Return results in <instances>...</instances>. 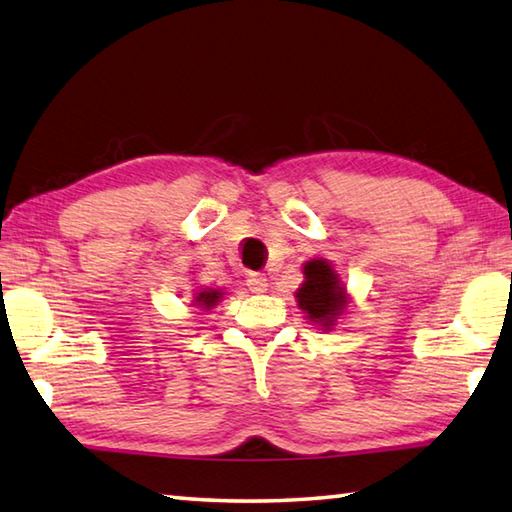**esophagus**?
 Returning a JSON list of instances; mask_svg holds the SVG:
<instances>
[{"instance_id": "34e87169", "label": "esophagus", "mask_w": 512, "mask_h": 512, "mask_svg": "<svg viewBox=\"0 0 512 512\" xmlns=\"http://www.w3.org/2000/svg\"><path fill=\"white\" fill-rule=\"evenodd\" d=\"M247 285L254 294H263V292H267V276L265 274H249Z\"/></svg>"}]
</instances>
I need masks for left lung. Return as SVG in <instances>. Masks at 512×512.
I'll use <instances>...</instances> for the list:
<instances>
[{"mask_svg":"<svg viewBox=\"0 0 512 512\" xmlns=\"http://www.w3.org/2000/svg\"><path fill=\"white\" fill-rule=\"evenodd\" d=\"M303 274L305 283L296 292L298 307L310 321L321 323L330 330L334 318L343 312L345 305V292L339 285V278L327 260H310V263H305Z\"/></svg>","mask_w":512,"mask_h":512,"instance_id":"left-lung-1","label":"left lung"}]
</instances>
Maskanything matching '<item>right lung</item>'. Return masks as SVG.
<instances>
[{
    "instance_id": "right-lung-1",
    "label": "right lung",
    "mask_w": 512,
    "mask_h": 512,
    "mask_svg": "<svg viewBox=\"0 0 512 512\" xmlns=\"http://www.w3.org/2000/svg\"><path fill=\"white\" fill-rule=\"evenodd\" d=\"M220 296H223V294H220L218 289H207V292H200L196 296V303L205 307V310H209V307H214L218 303Z\"/></svg>"
}]
</instances>
